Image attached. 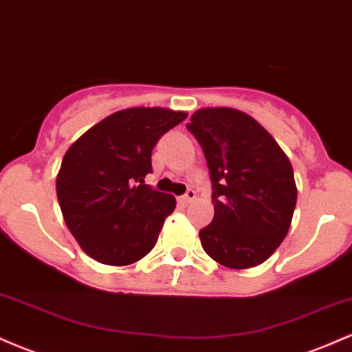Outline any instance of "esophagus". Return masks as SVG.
I'll return each mask as SVG.
<instances>
[{
  "instance_id": "esophagus-1",
  "label": "esophagus",
  "mask_w": 352,
  "mask_h": 352,
  "mask_svg": "<svg viewBox=\"0 0 352 352\" xmlns=\"http://www.w3.org/2000/svg\"><path fill=\"white\" fill-rule=\"evenodd\" d=\"M195 197H197L195 190H187V192H185L184 195L180 197L179 201H180V204L187 205V204H190V201H193V200H195Z\"/></svg>"
}]
</instances>
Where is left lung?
I'll return each mask as SVG.
<instances>
[{
	"instance_id": "obj_1",
	"label": "left lung",
	"mask_w": 352,
	"mask_h": 352,
	"mask_svg": "<svg viewBox=\"0 0 352 352\" xmlns=\"http://www.w3.org/2000/svg\"><path fill=\"white\" fill-rule=\"evenodd\" d=\"M187 129L199 140L212 180L215 215L200 230L205 253L233 270L261 265L285 240L296 207L288 157L236 109H200Z\"/></svg>"
}]
</instances>
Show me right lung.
Segmentation results:
<instances>
[{
  "label": "right lung",
  "instance_id": "right-lung-1",
  "mask_svg": "<svg viewBox=\"0 0 352 352\" xmlns=\"http://www.w3.org/2000/svg\"><path fill=\"white\" fill-rule=\"evenodd\" d=\"M185 112L132 107L114 112L67 148L56 180L64 221L89 256L124 266L155 246L175 197L145 185L152 151Z\"/></svg>",
  "mask_w": 352,
  "mask_h": 352
}]
</instances>
